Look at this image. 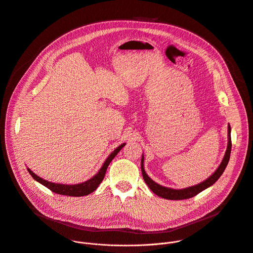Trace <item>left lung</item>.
<instances>
[{"label": "left lung", "mask_w": 253, "mask_h": 253, "mask_svg": "<svg viewBox=\"0 0 253 253\" xmlns=\"http://www.w3.org/2000/svg\"><path fill=\"white\" fill-rule=\"evenodd\" d=\"M230 130H231L230 126H228V144H227V149H226V152H225V155H224V158H223L221 164L219 165L217 170H216L209 178H207L205 181L201 182L200 184L195 185V186H191V187H188V188H185V189H179V190L161 186V185L155 183L153 180L146 174L145 170H144V165H143L144 158L142 156V159H141V171H142L144 181H145V183L148 185V187L156 195H158V196H160L162 198H165V199H169V200H181V199H188V198H191L193 196H196L198 193H200L201 191H203L204 189H206L209 186L213 185L216 181H217L218 178L222 175L223 171L225 170V168H226V166L228 164V161H229V158H230V152H231V135H230Z\"/></svg>", "instance_id": "8db88e82"}]
</instances>
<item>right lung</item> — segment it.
I'll return each mask as SVG.
<instances>
[{
    "label": "right lung",
    "mask_w": 253,
    "mask_h": 253,
    "mask_svg": "<svg viewBox=\"0 0 253 253\" xmlns=\"http://www.w3.org/2000/svg\"><path fill=\"white\" fill-rule=\"evenodd\" d=\"M125 146V143L121 144L119 147H117L108 158L106 159V161L104 162L103 166L101 167V169L99 170V172L91 179L87 180V181L80 183V184H75V185H67V184H58V183H52L50 181H47V180L39 177L36 175L34 172H32L29 168L28 171L31 174V176L37 180L38 182H40L41 184H43L44 186H46L48 189H50L51 191L60 194V195H67V196H85L88 195L92 192H94L97 187L99 186V184L102 182V180L104 179V176L106 174V170L109 166V164L111 163V161L114 159V157L118 154V152Z\"/></svg>",
    "instance_id": "right-lung-1"
}]
</instances>
